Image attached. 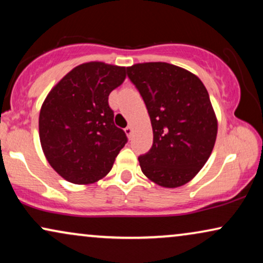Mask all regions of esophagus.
<instances>
[{"label": "esophagus", "instance_id": "34e87169", "mask_svg": "<svg viewBox=\"0 0 263 263\" xmlns=\"http://www.w3.org/2000/svg\"><path fill=\"white\" fill-rule=\"evenodd\" d=\"M124 132H125V134H127V135L129 136V138H130L132 134H133V128L130 127V125H128V127L124 129Z\"/></svg>", "mask_w": 263, "mask_h": 263}]
</instances>
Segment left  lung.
I'll return each mask as SVG.
<instances>
[{
    "label": "left lung",
    "mask_w": 263,
    "mask_h": 263,
    "mask_svg": "<svg viewBox=\"0 0 263 263\" xmlns=\"http://www.w3.org/2000/svg\"><path fill=\"white\" fill-rule=\"evenodd\" d=\"M146 104L153 145L139 157L143 175L165 188L188 183L210 158L218 122L202 81L190 71L165 62L127 68Z\"/></svg>",
    "instance_id": "obj_1"
}]
</instances>
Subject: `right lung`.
Segmentation results:
<instances>
[{
    "mask_svg": "<svg viewBox=\"0 0 263 263\" xmlns=\"http://www.w3.org/2000/svg\"><path fill=\"white\" fill-rule=\"evenodd\" d=\"M125 79V68L103 62L75 67L43 103L39 138L49 164L75 184L109 174L128 141L114 123L109 95Z\"/></svg>",
    "mask_w": 263,
    "mask_h": 263,
    "instance_id": "add662e5",
    "label": "right lung"
}]
</instances>
